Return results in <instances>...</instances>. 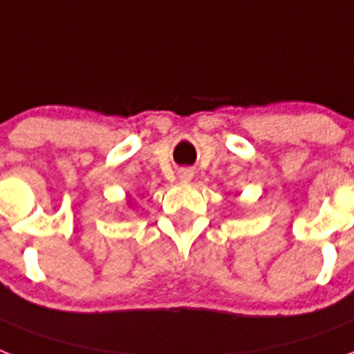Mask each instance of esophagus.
Here are the masks:
<instances>
[{"label": "esophagus", "instance_id": "esophagus-1", "mask_svg": "<svg viewBox=\"0 0 354 354\" xmlns=\"http://www.w3.org/2000/svg\"><path fill=\"white\" fill-rule=\"evenodd\" d=\"M192 175H194V174H192L190 169H180L179 177H180V179H183V180H190V179H192Z\"/></svg>", "mask_w": 354, "mask_h": 354}]
</instances>
